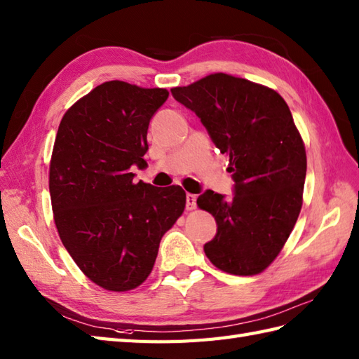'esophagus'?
Wrapping results in <instances>:
<instances>
[{
  "label": "esophagus",
  "mask_w": 359,
  "mask_h": 359,
  "mask_svg": "<svg viewBox=\"0 0 359 359\" xmlns=\"http://www.w3.org/2000/svg\"><path fill=\"white\" fill-rule=\"evenodd\" d=\"M186 207H187V210H195V207H196V195L187 194Z\"/></svg>",
  "instance_id": "34e87169"
}]
</instances>
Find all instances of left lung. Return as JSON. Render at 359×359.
<instances>
[{
    "mask_svg": "<svg viewBox=\"0 0 359 359\" xmlns=\"http://www.w3.org/2000/svg\"><path fill=\"white\" fill-rule=\"evenodd\" d=\"M172 95L229 155L235 181L232 200L213 190L196 200L218 224L205 257L230 275L264 272L297 224L304 192L306 147L287 102L267 86L221 72L173 87Z\"/></svg>",
    "mask_w": 359,
    "mask_h": 359,
    "instance_id": "8db88e82",
    "label": "left lung"
}]
</instances>
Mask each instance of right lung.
I'll use <instances>...</instances> for the list:
<instances>
[{"mask_svg": "<svg viewBox=\"0 0 359 359\" xmlns=\"http://www.w3.org/2000/svg\"><path fill=\"white\" fill-rule=\"evenodd\" d=\"M169 97L124 81L95 87L62 116L52 150L49 190L55 226L79 270L110 292L137 289L159 241L186 209L180 186L133 182L150 118Z\"/></svg>", "mask_w": 359, "mask_h": 359, "instance_id": "obj_1", "label": "right lung"}]
</instances>
